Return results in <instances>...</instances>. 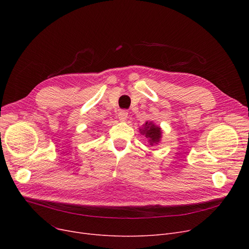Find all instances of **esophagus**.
<instances>
[{
  "label": "esophagus",
  "instance_id": "obj_1",
  "mask_svg": "<svg viewBox=\"0 0 249 249\" xmlns=\"http://www.w3.org/2000/svg\"><path fill=\"white\" fill-rule=\"evenodd\" d=\"M127 117H128V112L126 110H120L119 113H118V118H119L120 121L127 120Z\"/></svg>",
  "mask_w": 249,
  "mask_h": 249
}]
</instances>
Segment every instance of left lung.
<instances>
[{
  "label": "left lung",
  "instance_id": "left-lung-1",
  "mask_svg": "<svg viewBox=\"0 0 249 249\" xmlns=\"http://www.w3.org/2000/svg\"><path fill=\"white\" fill-rule=\"evenodd\" d=\"M141 133L145 134V137L148 139L150 145H153L155 143L160 142V139L161 137L160 128L159 126H155L150 122L145 123V128L144 130H142Z\"/></svg>",
  "mask_w": 249,
  "mask_h": 249
}]
</instances>
